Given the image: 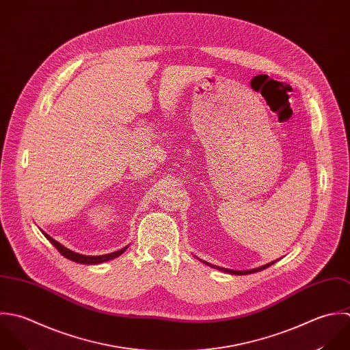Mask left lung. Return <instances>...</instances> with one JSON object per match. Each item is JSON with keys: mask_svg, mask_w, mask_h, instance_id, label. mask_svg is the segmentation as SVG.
Listing matches in <instances>:
<instances>
[{"mask_svg": "<svg viewBox=\"0 0 350 350\" xmlns=\"http://www.w3.org/2000/svg\"><path fill=\"white\" fill-rule=\"evenodd\" d=\"M200 259V258H198ZM201 262H204L205 265H208V266H211V267H213V269H217V270H220V271H224V273H230V274H236V275H244V274H251V273H256V271H260V270H263V269H266V267H269V266H271L274 262H270V263H267V265H263V266H259V267H256V269H251V270H231V269H226V267H220V266H216V265H211V263H208V262H205V260H202V259H200Z\"/></svg>", "mask_w": 350, "mask_h": 350, "instance_id": "left-lung-1", "label": "left lung"}]
</instances>
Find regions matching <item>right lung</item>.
I'll return each instance as SVG.
<instances>
[{"instance_id":"obj_1","label":"right lung","mask_w":350,"mask_h":350,"mask_svg":"<svg viewBox=\"0 0 350 350\" xmlns=\"http://www.w3.org/2000/svg\"><path fill=\"white\" fill-rule=\"evenodd\" d=\"M43 234L47 237V240L61 252V255H64L65 258L73 260V262H77V263H83V265H98V263H103V262H107V260H111L114 258L119 256L120 254H123L129 245L118 250L116 252H110V254H106V255H83V254H79V252H75L69 248H66L65 245H62L61 243H58L57 240H54L51 236H49L47 233L43 232Z\"/></svg>"}]
</instances>
